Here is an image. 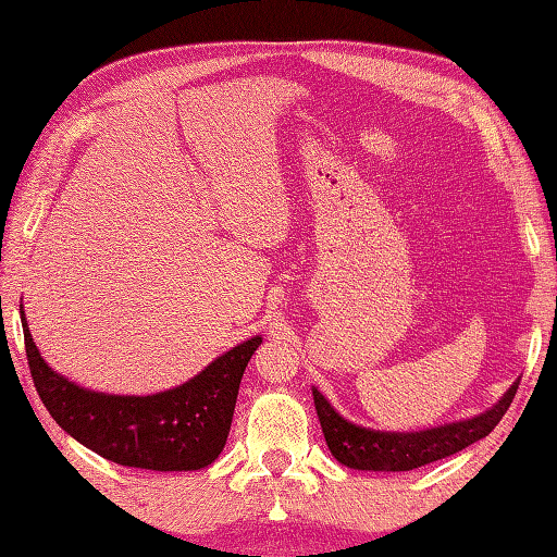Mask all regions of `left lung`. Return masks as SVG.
<instances>
[{
  "mask_svg": "<svg viewBox=\"0 0 557 557\" xmlns=\"http://www.w3.org/2000/svg\"><path fill=\"white\" fill-rule=\"evenodd\" d=\"M519 383H515L493 409L479 413L474 419L445 423L437 429L417 433H387L363 429L347 421L333 409V405L313 387V401L325 443L330 453L349 469L361 471H409L431 461L445 459L486 437L500 423L503 413L512 405Z\"/></svg>",
  "mask_w": 557,
  "mask_h": 557,
  "instance_id": "obj_1",
  "label": "left lung"
}]
</instances>
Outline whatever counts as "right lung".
<instances>
[{"label": "right lung", "mask_w": 557, "mask_h": 557, "mask_svg": "<svg viewBox=\"0 0 557 557\" xmlns=\"http://www.w3.org/2000/svg\"><path fill=\"white\" fill-rule=\"evenodd\" d=\"M21 323L33 383L50 417L100 457L152 471H196L220 457L246 363L263 342L260 335L242 342L188 383L164 393L104 395L52 371L35 347L23 311Z\"/></svg>", "instance_id": "add662e5"}]
</instances>
